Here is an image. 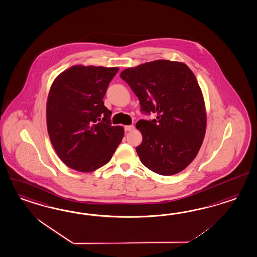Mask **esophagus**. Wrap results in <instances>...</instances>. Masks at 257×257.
<instances>
[{
	"label": "esophagus",
	"instance_id": "obj_1",
	"mask_svg": "<svg viewBox=\"0 0 257 257\" xmlns=\"http://www.w3.org/2000/svg\"><path fill=\"white\" fill-rule=\"evenodd\" d=\"M124 128H125V132H132L134 130V125H125Z\"/></svg>",
	"mask_w": 257,
	"mask_h": 257
}]
</instances>
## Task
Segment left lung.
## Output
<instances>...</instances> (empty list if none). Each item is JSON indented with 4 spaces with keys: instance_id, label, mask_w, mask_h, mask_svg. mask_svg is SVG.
Here are the masks:
<instances>
[{
    "instance_id": "obj_1",
    "label": "left lung",
    "mask_w": 257,
    "mask_h": 257,
    "mask_svg": "<svg viewBox=\"0 0 257 257\" xmlns=\"http://www.w3.org/2000/svg\"><path fill=\"white\" fill-rule=\"evenodd\" d=\"M120 77L139 98L141 111L156 116L136 123L143 135L136 147L141 162L162 176L181 172L198 153L206 126L194 74L183 63L157 60L126 68Z\"/></svg>"
}]
</instances>
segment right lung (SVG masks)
Instances as JSON below:
<instances>
[{
    "label": "right lung",
    "mask_w": 257,
    "mask_h": 257,
    "mask_svg": "<svg viewBox=\"0 0 257 257\" xmlns=\"http://www.w3.org/2000/svg\"><path fill=\"white\" fill-rule=\"evenodd\" d=\"M118 67L74 66L54 80L47 101V127L61 161L79 172L110 162L124 137L103 97Z\"/></svg>",
    "instance_id": "1"
}]
</instances>
